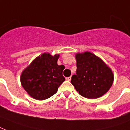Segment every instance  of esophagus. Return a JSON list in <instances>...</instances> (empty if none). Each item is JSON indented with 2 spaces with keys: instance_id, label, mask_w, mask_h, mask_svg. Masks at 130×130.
I'll return each instance as SVG.
<instances>
[{
  "instance_id": "34e87169",
  "label": "esophagus",
  "mask_w": 130,
  "mask_h": 130,
  "mask_svg": "<svg viewBox=\"0 0 130 130\" xmlns=\"http://www.w3.org/2000/svg\"><path fill=\"white\" fill-rule=\"evenodd\" d=\"M71 76H70V77H67V78H66V79H67V80H68V81H70V80H71Z\"/></svg>"
}]
</instances>
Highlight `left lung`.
<instances>
[{
    "mask_svg": "<svg viewBox=\"0 0 130 130\" xmlns=\"http://www.w3.org/2000/svg\"><path fill=\"white\" fill-rule=\"evenodd\" d=\"M76 75L71 77V84L79 94L95 99L109 91L114 80L111 69L100 58L90 52L75 54Z\"/></svg>",
    "mask_w": 130,
    "mask_h": 130,
    "instance_id": "1",
    "label": "left lung"
}]
</instances>
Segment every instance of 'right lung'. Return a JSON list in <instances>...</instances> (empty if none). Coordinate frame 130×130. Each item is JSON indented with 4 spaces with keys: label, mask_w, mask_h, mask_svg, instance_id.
<instances>
[{
    "label": "right lung",
    "mask_w": 130,
    "mask_h": 130,
    "mask_svg": "<svg viewBox=\"0 0 130 130\" xmlns=\"http://www.w3.org/2000/svg\"><path fill=\"white\" fill-rule=\"evenodd\" d=\"M60 55L44 53L34 59L21 73V86L33 99L43 101L54 95L65 80V66L59 65Z\"/></svg>",
    "instance_id": "add662e5"
}]
</instances>
